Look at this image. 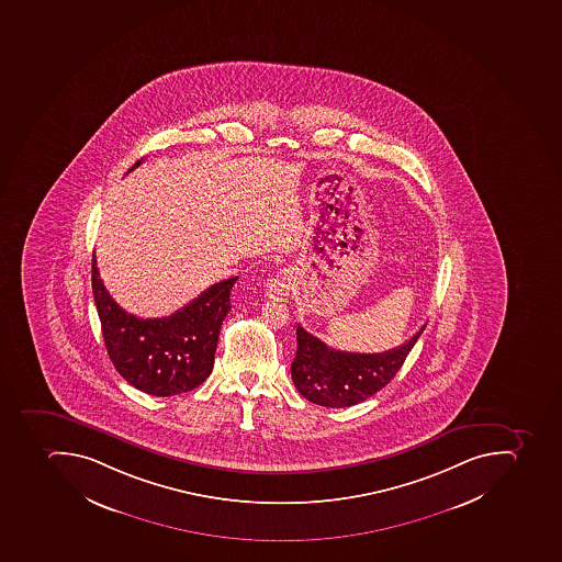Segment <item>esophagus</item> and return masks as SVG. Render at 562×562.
<instances>
[{
    "label": "esophagus",
    "mask_w": 562,
    "mask_h": 562,
    "mask_svg": "<svg viewBox=\"0 0 562 562\" xmlns=\"http://www.w3.org/2000/svg\"><path fill=\"white\" fill-rule=\"evenodd\" d=\"M296 283V277L291 270L280 271L273 280L268 283V294L271 297H288Z\"/></svg>",
    "instance_id": "esophagus-1"
}]
</instances>
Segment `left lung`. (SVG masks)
<instances>
[{
  "mask_svg": "<svg viewBox=\"0 0 562 562\" xmlns=\"http://www.w3.org/2000/svg\"><path fill=\"white\" fill-rule=\"evenodd\" d=\"M425 326L404 346L379 355H360L333 349L297 324V350L291 363L294 386L306 400L323 407L360 404L395 378Z\"/></svg>",
  "mask_w": 562,
  "mask_h": 562,
  "instance_id": "left-lung-1",
  "label": "left lung"
}]
</instances>
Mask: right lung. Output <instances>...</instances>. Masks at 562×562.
<instances>
[{
	"instance_id": "1",
	"label": "right lung",
	"mask_w": 562,
	"mask_h": 562,
	"mask_svg": "<svg viewBox=\"0 0 562 562\" xmlns=\"http://www.w3.org/2000/svg\"><path fill=\"white\" fill-rule=\"evenodd\" d=\"M137 160L128 172L143 164ZM91 285L105 349L128 384L148 395L172 396L195 390L212 373L222 323L231 311V289L238 277L215 283L192 303L162 319L126 314L100 279L91 259Z\"/></svg>"
}]
</instances>
